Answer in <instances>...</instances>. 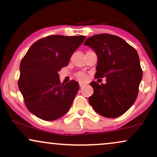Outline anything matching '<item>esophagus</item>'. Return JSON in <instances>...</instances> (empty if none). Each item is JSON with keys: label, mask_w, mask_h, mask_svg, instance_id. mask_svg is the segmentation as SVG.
Masks as SVG:
<instances>
[{"label": "esophagus", "mask_w": 157, "mask_h": 157, "mask_svg": "<svg viewBox=\"0 0 157 157\" xmlns=\"http://www.w3.org/2000/svg\"><path fill=\"white\" fill-rule=\"evenodd\" d=\"M86 83H83V82H80V87H83V86H86Z\"/></svg>", "instance_id": "1"}]
</instances>
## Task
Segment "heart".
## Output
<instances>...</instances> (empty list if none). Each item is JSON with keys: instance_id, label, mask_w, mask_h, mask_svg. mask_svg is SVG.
I'll list each match as a JSON object with an SVG mask.
<instances>
[{"instance_id": "heart-1", "label": "heart", "mask_w": 157, "mask_h": 157, "mask_svg": "<svg viewBox=\"0 0 157 157\" xmlns=\"http://www.w3.org/2000/svg\"><path fill=\"white\" fill-rule=\"evenodd\" d=\"M77 77L80 80H85L87 78V76L83 73H78L77 75Z\"/></svg>"}]
</instances>
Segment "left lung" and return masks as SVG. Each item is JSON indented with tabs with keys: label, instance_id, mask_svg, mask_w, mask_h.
<instances>
[{
	"label": "left lung",
	"instance_id": "left-lung-1",
	"mask_svg": "<svg viewBox=\"0 0 157 157\" xmlns=\"http://www.w3.org/2000/svg\"><path fill=\"white\" fill-rule=\"evenodd\" d=\"M97 56L95 78L105 77V84L92 81L94 93L89 101L94 111L108 118L125 113L137 97L142 78L137 52L121 37L100 34L85 41Z\"/></svg>",
	"mask_w": 157,
	"mask_h": 157
}]
</instances>
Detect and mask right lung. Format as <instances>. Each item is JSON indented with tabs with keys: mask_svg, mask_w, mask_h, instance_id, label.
Masks as SVG:
<instances>
[{
	"mask_svg": "<svg viewBox=\"0 0 157 157\" xmlns=\"http://www.w3.org/2000/svg\"><path fill=\"white\" fill-rule=\"evenodd\" d=\"M86 36L52 35L32 45L20 65L18 88L27 109L40 119L53 121L70 109L79 90L71 80L60 83L58 71L68 66Z\"/></svg>",
	"mask_w": 157,
	"mask_h": 157,
	"instance_id": "obj_1",
	"label": "right lung"
}]
</instances>
